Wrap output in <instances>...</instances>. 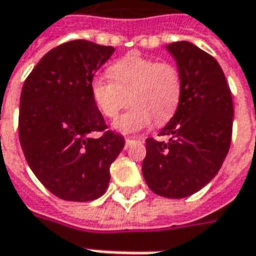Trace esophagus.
<instances>
[{
    "mask_svg": "<svg viewBox=\"0 0 256 256\" xmlns=\"http://www.w3.org/2000/svg\"><path fill=\"white\" fill-rule=\"evenodd\" d=\"M136 140H134V138H126V140H125V148L128 149V148H130V146H131L132 144H134V142H136Z\"/></svg>",
    "mask_w": 256,
    "mask_h": 256,
    "instance_id": "1",
    "label": "esophagus"
}]
</instances>
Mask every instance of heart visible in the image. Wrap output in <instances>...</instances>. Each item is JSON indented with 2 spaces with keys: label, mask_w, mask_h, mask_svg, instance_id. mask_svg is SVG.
Instances as JSON below:
<instances>
[{
  "label": "heart",
  "mask_w": 256,
  "mask_h": 256,
  "mask_svg": "<svg viewBox=\"0 0 256 256\" xmlns=\"http://www.w3.org/2000/svg\"><path fill=\"white\" fill-rule=\"evenodd\" d=\"M108 73L111 80L96 76L90 83L92 101L101 114L116 118L128 102L134 106L114 121V130L136 134L155 120L164 124L174 116L182 98V74L173 63L131 54L116 60Z\"/></svg>",
  "instance_id": "obj_1"
}]
</instances>
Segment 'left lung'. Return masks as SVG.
<instances>
[{
  "mask_svg": "<svg viewBox=\"0 0 256 256\" xmlns=\"http://www.w3.org/2000/svg\"><path fill=\"white\" fill-rule=\"evenodd\" d=\"M166 50L182 74V98L160 131L169 140H146L142 173L154 193L183 198L220 170L231 144L234 107L224 72L212 56L186 40L168 44Z\"/></svg>",
  "mask_w": 256,
  "mask_h": 256,
  "instance_id": "obj_1",
  "label": "left lung"
}]
</instances>
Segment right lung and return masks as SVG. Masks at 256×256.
Segmentation results:
<instances>
[{
    "label": "right lung",
    "instance_id": "add662e5",
    "mask_svg": "<svg viewBox=\"0 0 256 256\" xmlns=\"http://www.w3.org/2000/svg\"><path fill=\"white\" fill-rule=\"evenodd\" d=\"M112 46L72 40L48 52L25 80L20 140L29 168L54 196L68 202L101 197L110 166L125 145L92 101L90 83ZM92 132H102L92 138Z\"/></svg>",
    "mask_w": 256,
    "mask_h": 256
}]
</instances>
